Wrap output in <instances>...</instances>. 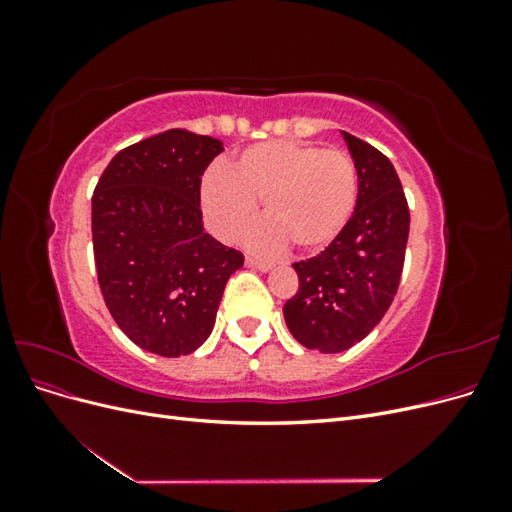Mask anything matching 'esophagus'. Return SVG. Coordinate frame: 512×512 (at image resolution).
<instances>
[{
	"mask_svg": "<svg viewBox=\"0 0 512 512\" xmlns=\"http://www.w3.org/2000/svg\"><path fill=\"white\" fill-rule=\"evenodd\" d=\"M245 265H247V267H254V269H258V271H269V269L273 267V262H271V260H260V258H256V256H247V258H245Z\"/></svg>",
	"mask_w": 512,
	"mask_h": 512,
	"instance_id": "obj_1",
	"label": "esophagus"
}]
</instances>
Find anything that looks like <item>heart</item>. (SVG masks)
I'll return each mask as SVG.
<instances>
[{"instance_id":"1","label":"heart","mask_w":512,"mask_h":512,"mask_svg":"<svg viewBox=\"0 0 512 512\" xmlns=\"http://www.w3.org/2000/svg\"><path fill=\"white\" fill-rule=\"evenodd\" d=\"M359 198L356 164L342 149L301 141H267L247 147L230 168L215 166L203 181V207L215 235L237 237L265 203L269 224L250 243L280 250L288 239L299 250L329 245L352 218Z\"/></svg>"}]
</instances>
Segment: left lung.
Listing matches in <instances>:
<instances>
[{
  "label": "left lung",
  "mask_w": 512,
  "mask_h": 512,
  "mask_svg": "<svg viewBox=\"0 0 512 512\" xmlns=\"http://www.w3.org/2000/svg\"><path fill=\"white\" fill-rule=\"evenodd\" d=\"M344 138L359 175L356 209L327 250L294 262L299 290L284 305L294 339L324 354L352 348L382 320L399 288L410 232L391 160L361 138Z\"/></svg>",
  "instance_id": "1"
}]
</instances>
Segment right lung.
<instances>
[{"label":"right lung","instance_id":"1","mask_svg":"<svg viewBox=\"0 0 512 512\" xmlns=\"http://www.w3.org/2000/svg\"><path fill=\"white\" fill-rule=\"evenodd\" d=\"M222 141L166 130L121 149L91 198L98 284L136 346L183 356L205 344L243 254L203 230L200 181Z\"/></svg>","mask_w":512,"mask_h":512}]
</instances>
